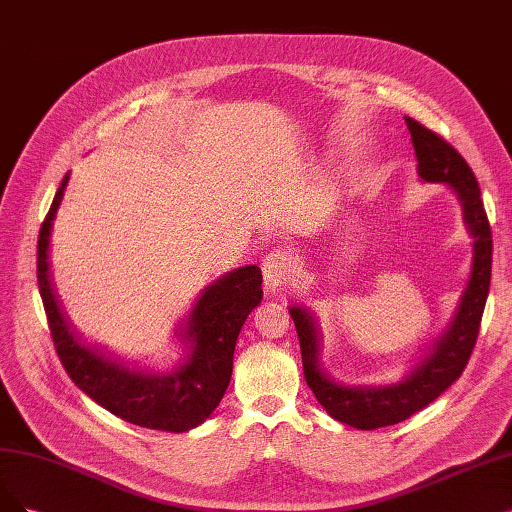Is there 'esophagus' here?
I'll use <instances>...</instances> for the list:
<instances>
[{"mask_svg":"<svg viewBox=\"0 0 512 512\" xmlns=\"http://www.w3.org/2000/svg\"><path fill=\"white\" fill-rule=\"evenodd\" d=\"M294 273V258L288 252H271L262 260V275H264V290L279 292L285 283L290 281Z\"/></svg>","mask_w":512,"mask_h":512,"instance_id":"obj_1","label":"esophagus"}]
</instances>
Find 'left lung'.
Segmentation results:
<instances>
[{
	"instance_id": "left-lung-1",
	"label": "left lung",
	"mask_w": 512,
	"mask_h": 512,
	"mask_svg": "<svg viewBox=\"0 0 512 512\" xmlns=\"http://www.w3.org/2000/svg\"><path fill=\"white\" fill-rule=\"evenodd\" d=\"M405 124L412 134L420 180L447 185L460 201L464 227L473 237V262L452 319L431 344L424 346L410 372L397 382L346 384L332 378L321 363L323 338L315 315L302 306H290L300 340L306 384L311 386L327 414L359 431H374L407 420L460 378L477 342L489 279H492V231L473 170L439 134L424 128L412 117H405Z\"/></svg>"
}]
</instances>
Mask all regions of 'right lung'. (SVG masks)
Wrapping results in <instances>:
<instances>
[{
	"instance_id": "right-lung-1",
	"label": "right lung",
	"mask_w": 512,
	"mask_h": 512,
	"mask_svg": "<svg viewBox=\"0 0 512 512\" xmlns=\"http://www.w3.org/2000/svg\"><path fill=\"white\" fill-rule=\"evenodd\" d=\"M69 174L60 182L37 241V283L56 353L71 380L121 420L153 431L185 433L206 422L233 374L237 336L262 300L256 264L224 273L201 292L180 325L185 355L166 372L132 365L81 342L56 300L50 273V237Z\"/></svg>"
}]
</instances>
